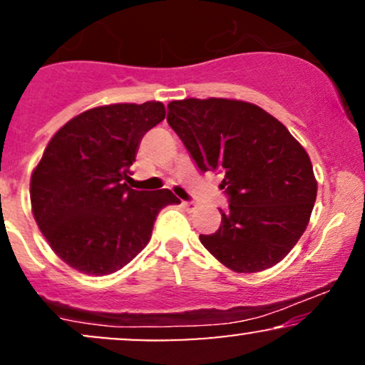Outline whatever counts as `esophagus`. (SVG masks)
Segmentation results:
<instances>
[{
	"label": "esophagus",
	"mask_w": 365,
	"mask_h": 365,
	"mask_svg": "<svg viewBox=\"0 0 365 365\" xmlns=\"http://www.w3.org/2000/svg\"><path fill=\"white\" fill-rule=\"evenodd\" d=\"M183 207H185L187 211H195L197 202H194V200H185V202H183Z\"/></svg>",
	"instance_id": "1"
}]
</instances>
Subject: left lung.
Wrapping results in <instances>:
<instances>
[{
  "mask_svg": "<svg viewBox=\"0 0 365 365\" xmlns=\"http://www.w3.org/2000/svg\"><path fill=\"white\" fill-rule=\"evenodd\" d=\"M168 123L200 171H220L230 197L221 225L200 242L235 273L273 267L307 228L317 182L300 142L279 120L238 99L168 104Z\"/></svg>",
  "mask_w": 365,
  "mask_h": 365,
  "instance_id": "1",
  "label": "left lung"
}]
</instances>
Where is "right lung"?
Masks as SVG:
<instances>
[{
  "instance_id": "1",
  "label": "right lung",
  "mask_w": 365,
  "mask_h": 365,
  "mask_svg": "<svg viewBox=\"0 0 365 365\" xmlns=\"http://www.w3.org/2000/svg\"><path fill=\"white\" fill-rule=\"evenodd\" d=\"M165 104L116 103L73 116L51 137L31 177L32 215L63 262L83 274L116 273L149 244L168 188L133 190L128 168Z\"/></svg>"
}]
</instances>
